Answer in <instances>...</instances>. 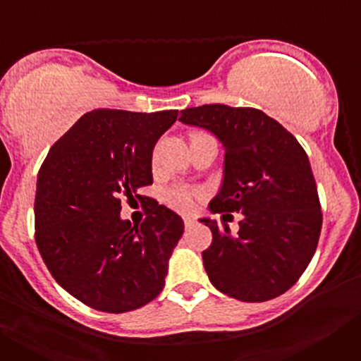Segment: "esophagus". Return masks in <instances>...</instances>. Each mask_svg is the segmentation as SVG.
Instances as JSON below:
<instances>
[{"label":"esophagus","instance_id":"obj_1","mask_svg":"<svg viewBox=\"0 0 361 361\" xmlns=\"http://www.w3.org/2000/svg\"><path fill=\"white\" fill-rule=\"evenodd\" d=\"M193 224H195V220L190 219V216H184V226H186V228H191Z\"/></svg>","mask_w":361,"mask_h":361}]
</instances>
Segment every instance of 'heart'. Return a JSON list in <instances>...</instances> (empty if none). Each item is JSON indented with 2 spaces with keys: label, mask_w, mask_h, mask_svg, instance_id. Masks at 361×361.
<instances>
[{
  "label": "heart",
  "mask_w": 361,
  "mask_h": 361,
  "mask_svg": "<svg viewBox=\"0 0 361 361\" xmlns=\"http://www.w3.org/2000/svg\"><path fill=\"white\" fill-rule=\"evenodd\" d=\"M199 135H202V133L200 132L191 133V139ZM153 159H155V155H153ZM199 197H200V190H197V188H190L186 186V184H175V186L168 188V190L164 191V202L168 204L171 209H177V212L180 213L190 212V209L195 206V200L199 199Z\"/></svg>",
  "instance_id": "b5f03b06"
}]
</instances>
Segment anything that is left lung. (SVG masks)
Returning a JSON list of instances; mask_svg holds the SVG:
<instances>
[{"mask_svg":"<svg viewBox=\"0 0 361 361\" xmlns=\"http://www.w3.org/2000/svg\"><path fill=\"white\" fill-rule=\"evenodd\" d=\"M180 121L202 126L226 148L224 183L213 213H242L240 229L219 228L202 251L206 273L220 293L242 302H267L291 289L317 251L320 199L307 153L282 124L257 108L202 104Z\"/></svg>","mask_w":361,"mask_h":361,"instance_id":"8db88e82","label":"left lung"}]
</instances>
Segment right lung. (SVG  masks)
I'll return each instance as SVG.
<instances>
[{"mask_svg": "<svg viewBox=\"0 0 361 361\" xmlns=\"http://www.w3.org/2000/svg\"><path fill=\"white\" fill-rule=\"evenodd\" d=\"M178 110L153 114L99 108L50 148L37 173L36 244L56 282L103 312H126L157 298L183 219L155 199L152 152ZM148 200L147 219H120V200Z\"/></svg>", "mask_w": 361, "mask_h": 361, "instance_id": "1", "label": "right lung"}]
</instances>
